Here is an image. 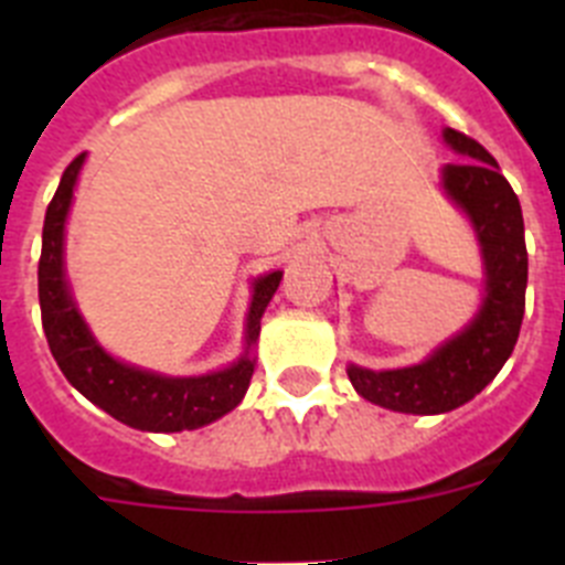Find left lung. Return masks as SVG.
<instances>
[{"mask_svg":"<svg viewBox=\"0 0 565 565\" xmlns=\"http://www.w3.org/2000/svg\"><path fill=\"white\" fill-rule=\"evenodd\" d=\"M444 141L467 158L444 167V189L469 214L481 239L487 299L478 317L427 362L379 373L356 364L348 367L359 396L387 411L416 416L456 411L481 393L515 351L526 308L529 257L521 201L498 172L495 158L476 138L444 129Z\"/></svg>","mask_w":565,"mask_h":565,"instance_id":"8db88e82","label":"left lung"}]
</instances>
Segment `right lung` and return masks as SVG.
<instances>
[{
	"label": "right lung",
	"instance_id": "add662e5",
	"mask_svg": "<svg viewBox=\"0 0 565 565\" xmlns=\"http://www.w3.org/2000/svg\"><path fill=\"white\" fill-rule=\"evenodd\" d=\"M84 152L64 169L47 214H44L42 257H39V306L50 353L58 362L67 382L82 396L98 404L102 411L135 430L181 433L198 430L214 418L226 416L246 396L254 373V359L243 356L232 367L209 376L169 379L158 373L138 371L104 353L102 344L84 326L82 313L73 306V297L64 282V221L73 201L78 169ZM282 271H271L254 282L252 308H248L246 339H257L259 319L277 291Z\"/></svg>",
	"mask_w": 565,
	"mask_h": 565
}]
</instances>
